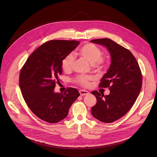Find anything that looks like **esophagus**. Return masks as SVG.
Wrapping results in <instances>:
<instances>
[{"label":"esophagus","instance_id":"1","mask_svg":"<svg viewBox=\"0 0 157 157\" xmlns=\"http://www.w3.org/2000/svg\"><path fill=\"white\" fill-rule=\"evenodd\" d=\"M79 93L81 96H86V95H88L89 94V93L86 90H83V89H81V90L79 91Z\"/></svg>","mask_w":157,"mask_h":157}]
</instances>
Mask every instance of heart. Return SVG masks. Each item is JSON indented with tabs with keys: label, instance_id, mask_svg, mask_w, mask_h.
Returning <instances> with one entry per match:
<instances>
[{
	"label": "heart",
	"instance_id": "heart-1",
	"mask_svg": "<svg viewBox=\"0 0 157 157\" xmlns=\"http://www.w3.org/2000/svg\"><path fill=\"white\" fill-rule=\"evenodd\" d=\"M78 53L86 59L89 63L92 64L94 68L101 70L103 68L105 59L101 56L102 52L101 49L93 43H86L78 50ZM75 61V56L72 53L66 55L61 61V68L65 72L71 71ZM93 80L91 76H79L75 81L79 84L87 86L90 81Z\"/></svg>",
	"mask_w": 157,
	"mask_h": 157
}]
</instances>
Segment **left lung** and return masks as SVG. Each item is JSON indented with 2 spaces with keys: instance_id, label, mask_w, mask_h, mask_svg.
I'll use <instances>...</instances> for the list:
<instances>
[{
  "instance_id": "1",
  "label": "left lung",
  "mask_w": 157,
  "mask_h": 157,
  "mask_svg": "<svg viewBox=\"0 0 157 157\" xmlns=\"http://www.w3.org/2000/svg\"><path fill=\"white\" fill-rule=\"evenodd\" d=\"M91 42L105 47L111 59L99 84L101 87H109L110 94L91 93L97 99L91 114L102 122L111 123L125 115L136 101L142 84V73L136 58L128 50L109 38L94 39Z\"/></svg>"
}]
</instances>
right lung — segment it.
Listing matches in <instances>:
<instances>
[{"mask_svg": "<svg viewBox=\"0 0 157 157\" xmlns=\"http://www.w3.org/2000/svg\"><path fill=\"white\" fill-rule=\"evenodd\" d=\"M79 44L76 40L46 42L29 56L20 71L22 96L32 113L44 121L56 123L66 118L70 107L80 95L72 87L63 93L54 91L62 74L63 58Z\"/></svg>", "mask_w": 157, "mask_h": 157, "instance_id": "1", "label": "right lung"}]
</instances>
